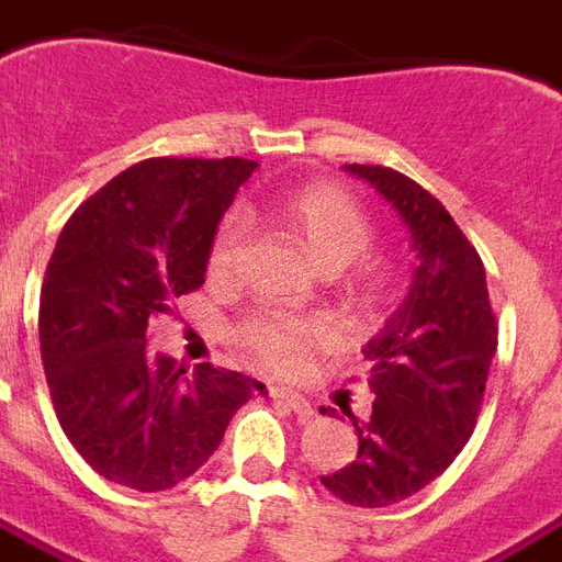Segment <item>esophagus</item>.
<instances>
[{
    "label": "esophagus",
    "instance_id": "obj_1",
    "mask_svg": "<svg viewBox=\"0 0 562 562\" xmlns=\"http://www.w3.org/2000/svg\"><path fill=\"white\" fill-rule=\"evenodd\" d=\"M271 395L277 397L280 404L289 406L291 413H297L300 418H310V415L315 413V409H312L310 401H306V397H303V395H297V392H289V389H273Z\"/></svg>",
    "mask_w": 562,
    "mask_h": 562
}]
</instances>
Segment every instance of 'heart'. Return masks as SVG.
<instances>
[{
	"mask_svg": "<svg viewBox=\"0 0 562 562\" xmlns=\"http://www.w3.org/2000/svg\"><path fill=\"white\" fill-rule=\"evenodd\" d=\"M273 221L303 247L321 271H345L362 259L374 244V221L357 196L329 182H312L291 191L273 209ZM241 224L229 217L209 250V277L226 282L235 277L241 259ZM389 271L380 262H366L357 273V289L374 297L385 289ZM235 338L256 362L273 374H300L310 366L315 350L327 348L336 338V327L327 318L285 315V312H252L235 329Z\"/></svg>",
	"mask_w": 562,
	"mask_h": 562,
	"instance_id": "1",
	"label": "heart"
}]
</instances>
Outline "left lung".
I'll list each match as a JSON object with an SVG mask.
<instances>
[{"mask_svg": "<svg viewBox=\"0 0 562 562\" xmlns=\"http://www.w3.org/2000/svg\"><path fill=\"white\" fill-rule=\"evenodd\" d=\"M348 173L401 212L418 268L404 306L362 350L376 401L368 422L350 415L359 453L321 483L353 507H392L434 483L474 434L498 318L481 252L430 191L392 167L348 165Z\"/></svg>", "mask_w": 562, "mask_h": 562, "instance_id": "1", "label": "left lung"}]
</instances>
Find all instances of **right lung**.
<instances>
[{"instance_id": "add662e5", "label": "right lung", "mask_w": 562, "mask_h": 562, "mask_svg": "<svg viewBox=\"0 0 562 562\" xmlns=\"http://www.w3.org/2000/svg\"><path fill=\"white\" fill-rule=\"evenodd\" d=\"M250 158H144L64 224L41 291V357L58 422L105 481L161 492L191 477L265 385L149 348V321L205 282Z\"/></svg>"}]
</instances>
